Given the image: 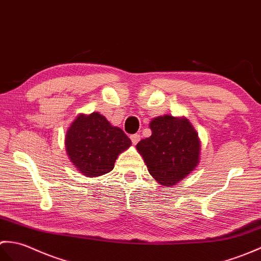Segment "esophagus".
Wrapping results in <instances>:
<instances>
[{
    "label": "esophagus",
    "instance_id": "esophagus-1",
    "mask_svg": "<svg viewBox=\"0 0 261 261\" xmlns=\"http://www.w3.org/2000/svg\"><path fill=\"white\" fill-rule=\"evenodd\" d=\"M130 140H132L133 144H137L138 142L141 141V135H140V134H134V135H132V136H130Z\"/></svg>",
    "mask_w": 261,
    "mask_h": 261
}]
</instances>
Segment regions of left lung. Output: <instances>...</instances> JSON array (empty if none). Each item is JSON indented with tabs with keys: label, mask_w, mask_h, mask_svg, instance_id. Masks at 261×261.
Returning a JSON list of instances; mask_svg holds the SVG:
<instances>
[{
	"label": "left lung",
	"mask_w": 261,
	"mask_h": 261,
	"mask_svg": "<svg viewBox=\"0 0 261 261\" xmlns=\"http://www.w3.org/2000/svg\"><path fill=\"white\" fill-rule=\"evenodd\" d=\"M152 135L138 142L136 148L149 174L163 185L181 181L199 163L200 141L187 118L165 115L149 124Z\"/></svg>",
	"instance_id": "1"
}]
</instances>
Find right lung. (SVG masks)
Listing matches in <instances>:
<instances>
[{"label": "right lung", "instance_id": "1", "mask_svg": "<svg viewBox=\"0 0 261 261\" xmlns=\"http://www.w3.org/2000/svg\"><path fill=\"white\" fill-rule=\"evenodd\" d=\"M130 144L128 136L99 113L79 115L66 135L69 159L80 173L89 177L111 172L118 154Z\"/></svg>", "mask_w": 261, "mask_h": 261}]
</instances>
